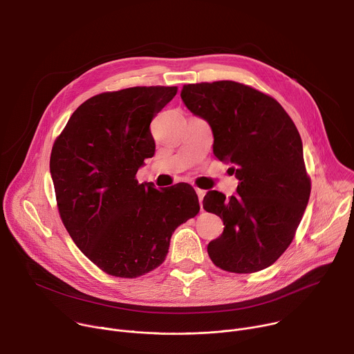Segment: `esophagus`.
I'll use <instances>...</instances> for the list:
<instances>
[{"mask_svg":"<svg viewBox=\"0 0 354 354\" xmlns=\"http://www.w3.org/2000/svg\"><path fill=\"white\" fill-rule=\"evenodd\" d=\"M196 193H197V197H198V201H200V207H201V201H203V197L206 194V190L203 189H196Z\"/></svg>","mask_w":354,"mask_h":354,"instance_id":"esophagus-1","label":"esophagus"}]
</instances>
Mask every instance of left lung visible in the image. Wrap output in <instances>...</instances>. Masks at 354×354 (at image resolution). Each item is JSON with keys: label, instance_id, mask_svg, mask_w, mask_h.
Instances as JSON below:
<instances>
[{"label": "left lung", "instance_id": "8db88e82", "mask_svg": "<svg viewBox=\"0 0 354 354\" xmlns=\"http://www.w3.org/2000/svg\"><path fill=\"white\" fill-rule=\"evenodd\" d=\"M180 97L209 123L214 156L239 180L235 196L210 190L203 198L225 225L207 245L210 259L232 273L269 268L291 243L311 193L295 124L272 96L234 81L183 85Z\"/></svg>", "mask_w": 354, "mask_h": 354}]
</instances>
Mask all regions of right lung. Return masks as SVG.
Listing matches in <instances>:
<instances>
[{"instance_id":"add662e5","label":"right lung","mask_w":354,"mask_h":354,"mask_svg":"<svg viewBox=\"0 0 354 354\" xmlns=\"http://www.w3.org/2000/svg\"><path fill=\"white\" fill-rule=\"evenodd\" d=\"M176 86H134L89 97L56 140L52 174L64 227L82 254L134 279L167 258L174 231L198 210L190 185L158 190L136 174L156 153L149 124Z\"/></svg>"}]
</instances>
